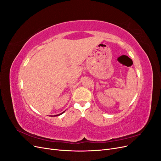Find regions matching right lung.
<instances>
[{
    "label": "right lung",
    "mask_w": 161,
    "mask_h": 161,
    "mask_svg": "<svg viewBox=\"0 0 161 161\" xmlns=\"http://www.w3.org/2000/svg\"><path fill=\"white\" fill-rule=\"evenodd\" d=\"M64 112H65V111H63V112H62V113H61V114H58V115H50V116H52V117L53 116V117H55V116H58V115H62V114L63 113H64Z\"/></svg>",
    "instance_id": "1"
}]
</instances>
